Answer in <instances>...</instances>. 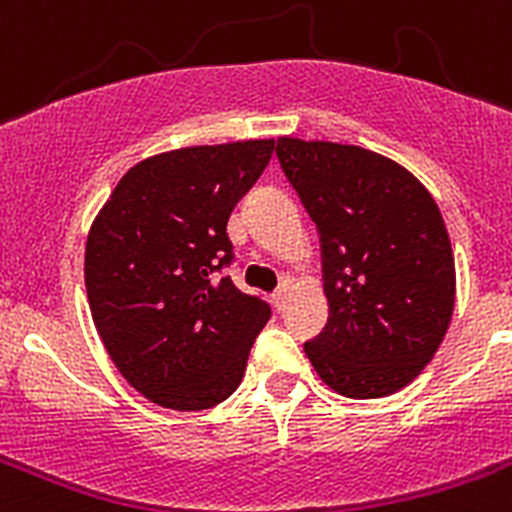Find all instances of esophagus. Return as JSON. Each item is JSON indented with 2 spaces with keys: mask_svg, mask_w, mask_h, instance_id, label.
Masks as SVG:
<instances>
[{
  "mask_svg": "<svg viewBox=\"0 0 512 512\" xmlns=\"http://www.w3.org/2000/svg\"><path fill=\"white\" fill-rule=\"evenodd\" d=\"M289 282H282L279 284V289L271 295V305L277 307V310H284V305H287V297H289Z\"/></svg>",
  "mask_w": 512,
  "mask_h": 512,
  "instance_id": "esophagus-1",
  "label": "esophagus"
}]
</instances>
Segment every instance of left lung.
I'll use <instances>...</instances> for the list:
<instances>
[{"mask_svg":"<svg viewBox=\"0 0 512 512\" xmlns=\"http://www.w3.org/2000/svg\"><path fill=\"white\" fill-rule=\"evenodd\" d=\"M284 176L320 235L328 323L305 343L330 390L387 397L433 359L451 323L454 253L428 189L390 158L279 138Z\"/></svg>","mask_w":512,"mask_h":512,"instance_id":"obj_1","label":"left lung"}]
</instances>
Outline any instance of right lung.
Segmentation results:
<instances>
[{
    "mask_svg": "<svg viewBox=\"0 0 512 512\" xmlns=\"http://www.w3.org/2000/svg\"><path fill=\"white\" fill-rule=\"evenodd\" d=\"M274 140L158 153L122 176L92 223L89 307L117 372L161 408L207 410L241 384L271 307L220 277L228 217Z\"/></svg>",
    "mask_w": 512,
    "mask_h": 512,
    "instance_id": "obj_1",
    "label": "right lung"
}]
</instances>
